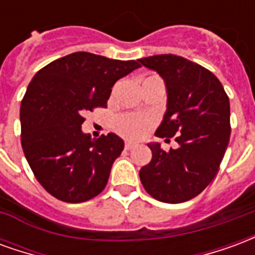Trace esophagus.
<instances>
[{"label": "esophagus", "instance_id": "1", "mask_svg": "<svg viewBox=\"0 0 255 255\" xmlns=\"http://www.w3.org/2000/svg\"><path fill=\"white\" fill-rule=\"evenodd\" d=\"M124 147H126V150H131L135 147V143H132V142H126Z\"/></svg>", "mask_w": 255, "mask_h": 255}]
</instances>
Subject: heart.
Segmentation results:
<instances>
[{
  "instance_id": "heart-1",
  "label": "heart",
  "mask_w": 255,
  "mask_h": 255,
  "mask_svg": "<svg viewBox=\"0 0 255 255\" xmlns=\"http://www.w3.org/2000/svg\"><path fill=\"white\" fill-rule=\"evenodd\" d=\"M158 78L155 75L147 76L144 80ZM143 80V82H144ZM155 124V117L144 113H124L116 117L115 129L117 133L128 139H140L147 133L150 128Z\"/></svg>"
}]
</instances>
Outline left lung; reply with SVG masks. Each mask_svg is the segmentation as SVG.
Returning <instances> with one entry per match:
<instances>
[{
	"instance_id": "8db88e82",
	"label": "left lung",
	"mask_w": 255,
	"mask_h": 255,
	"mask_svg": "<svg viewBox=\"0 0 255 255\" xmlns=\"http://www.w3.org/2000/svg\"><path fill=\"white\" fill-rule=\"evenodd\" d=\"M164 79L168 104L155 135L173 138L179 149L149 144L151 161L139 171L151 197L165 203L186 202L212 183L230 142V98L213 73L175 54L139 58Z\"/></svg>"
}]
</instances>
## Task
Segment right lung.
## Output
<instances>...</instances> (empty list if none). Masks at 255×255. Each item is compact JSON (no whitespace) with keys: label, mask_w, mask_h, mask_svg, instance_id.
I'll return each instance as SVG.
<instances>
[{"label":"right lung","mask_w":255,"mask_h":255,"mask_svg":"<svg viewBox=\"0 0 255 255\" xmlns=\"http://www.w3.org/2000/svg\"><path fill=\"white\" fill-rule=\"evenodd\" d=\"M139 67L135 60L76 52L35 73L21 100L20 139L31 171L50 195L79 203L105 188L124 142L115 133L91 139L80 129L83 115L106 108L113 84Z\"/></svg>","instance_id":"obj_1"}]
</instances>
